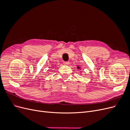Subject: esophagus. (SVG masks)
Instances as JSON below:
<instances>
[{"label": "esophagus", "mask_w": 130, "mask_h": 130, "mask_svg": "<svg viewBox=\"0 0 130 130\" xmlns=\"http://www.w3.org/2000/svg\"><path fill=\"white\" fill-rule=\"evenodd\" d=\"M63 64H64V65H69V62H63Z\"/></svg>", "instance_id": "obj_1"}]
</instances>
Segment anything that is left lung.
<instances>
[{
    "instance_id": "1",
    "label": "left lung",
    "mask_w": 130,
    "mask_h": 130,
    "mask_svg": "<svg viewBox=\"0 0 130 130\" xmlns=\"http://www.w3.org/2000/svg\"><path fill=\"white\" fill-rule=\"evenodd\" d=\"M77 69H80V67H77Z\"/></svg>"
}]
</instances>
